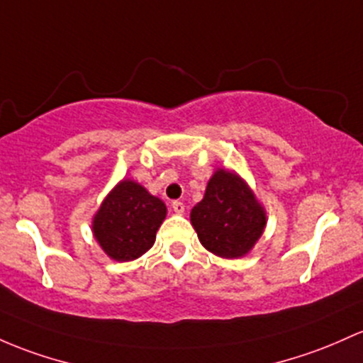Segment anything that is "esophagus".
<instances>
[{"label":"esophagus","instance_id":"1","mask_svg":"<svg viewBox=\"0 0 363 363\" xmlns=\"http://www.w3.org/2000/svg\"><path fill=\"white\" fill-rule=\"evenodd\" d=\"M172 210H174L175 213H184V210H186L184 203H182V201H179V200L172 201Z\"/></svg>","mask_w":363,"mask_h":363}]
</instances>
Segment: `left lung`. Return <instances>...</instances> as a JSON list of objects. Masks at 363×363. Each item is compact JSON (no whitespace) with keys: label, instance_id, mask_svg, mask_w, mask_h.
Returning <instances> with one entry per match:
<instances>
[{"label":"left lung","instance_id":"1","mask_svg":"<svg viewBox=\"0 0 363 363\" xmlns=\"http://www.w3.org/2000/svg\"><path fill=\"white\" fill-rule=\"evenodd\" d=\"M191 224L208 252L240 258L264 234L267 215L240 175L218 169L206 184L203 200L191 210Z\"/></svg>","mask_w":363,"mask_h":363}]
</instances>
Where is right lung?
Returning <instances> with one entry per match:
<instances>
[{
	"instance_id": "obj_1",
	"label": "right lung",
	"mask_w": 363,
	"mask_h": 363,
	"mask_svg": "<svg viewBox=\"0 0 363 363\" xmlns=\"http://www.w3.org/2000/svg\"><path fill=\"white\" fill-rule=\"evenodd\" d=\"M167 206L138 182L123 179L93 218V234L103 252L117 262L136 260L157 240Z\"/></svg>"
}]
</instances>
